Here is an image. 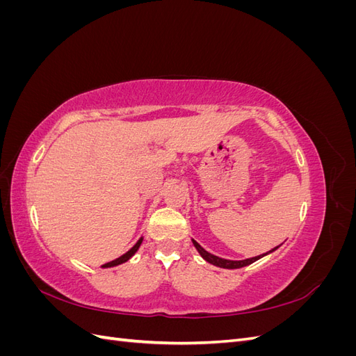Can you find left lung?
I'll list each match as a JSON object with an SVG mask.
<instances>
[{
  "label": "left lung",
  "mask_w": 356,
  "mask_h": 356,
  "mask_svg": "<svg viewBox=\"0 0 356 356\" xmlns=\"http://www.w3.org/2000/svg\"><path fill=\"white\" fill-rule=\"evenodd\" d=\"M191 242H193V245H195L197 252L200 254V257L203 258L204 261H208L209 264H213V266L221 267V268H241V267H245V266H250V264L255 263L257 260H260V258H263V257H266V255H268V254H272L273 251L277 250L279 246H281V245H279V246L273 248V250H270L268 252H264V254L257 255V257H251V258H245V260H227V258H221V257H218V255H213V254L208 252V251L204 250V248H202L195 239H191Z\"/></svg>",
  "instance_id": "8db88e82"
}]
</instances>
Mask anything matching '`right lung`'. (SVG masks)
I'll return each mask as SVG.
<instances>
[{
	"instance_id": "add662e5",
	"label": "right lung",
	"mask_w": 356,
	"mask_h": 356,
	"mask_svg": "<svg viewBox=\"0 0 356 356\" xmlns=\"http://www.w3.org/2000/svg\"><path fill=\"white\" fill-rule=\"evenodd\" d=\"M143 241H144V238L141 236V238L138 239V242L131 248V250H129L127 252H124L123 255H120L118 258H115V260H113V261H110V263H105V264H102L101 267L102 268H108V267H115V266H120V264H123V263H126V261H129L131 260V258L136 254V251L139 250V246H141V243H143Z\"/></svg>"
}]
</instances>
